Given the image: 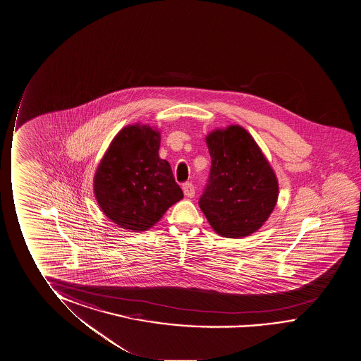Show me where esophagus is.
<instances>
[{"label":"esophagus","instance_id":"1","mask_svg":"<svg viewBox=\"0 0 361 361\" xmlns=\"http://www.w3.org/2000/svg\"><path fill=\"white\" fill-rule=\"evenodd\" d=\"M182 188H183L184 195H185V197L193 198L194 194H195V189H194L193 184L190 183V182H187V183L183 184Z\"/></svg>","mask_w":361,"mask_h":361}]
</instances>
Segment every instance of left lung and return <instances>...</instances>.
Returning <instances> with one entry per match:
<instances>
[{
    "label": "left lung",
    "instance_id": "obj_1",
    "mask_svg": "<svg viewBox=\"0 0 361 361\" xmlns=\"http://www.w3.org/2000/svg\"><path fill=\"white\" fill-rule=\"evenodd\" d=\"M212 166L200 207L221 237L243 238L260 229L274 210L279 184L257 142L240 126L205 138Z\"/></svg>",
    "mask_w": 361,
    "mask_h": 361
}]
</instances>
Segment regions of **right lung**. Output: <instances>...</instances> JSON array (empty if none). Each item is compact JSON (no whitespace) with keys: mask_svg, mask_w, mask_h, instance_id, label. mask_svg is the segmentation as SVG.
Masks as SVG:
<instances>
[{"mask_svg":"<svg viewBox=\"0 0 361 361\" xmlns=\"http://www.w3.org/2000/svg\"><path fill=\"white\" fill-rule=\"evenodd\" d=\"M159 130L133 124L119 130L98 166L93 188L98 205L117 226L148 231L183 198L169 163L159 158Z\"/></svg>","mask_w":361,"mask_h":361,"instance_id":"obj_1","label":"right lung"}]
</instances>
